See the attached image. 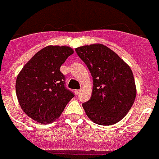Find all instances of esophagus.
Here are the masks:
<instances>
[{
	"label": "esophagus",
	"mask_w": 159,
	"mask_h": 159,
	"mask_svg": "<svg viewBox=\"0 0 159 159\" xmlns=\"http://www.w3.org/2000/svg\"><path fill=\"white\" fill-rule=\"evenodd\" d=\"M74 92H75V94H76V95H78V94L80 92V90H75V91H74Z\"/></svg>",
	"instance_id": "34e87169"
}]
</instances>
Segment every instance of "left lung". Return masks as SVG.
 Returning <instances> with one entry per match:
<instances>
[{"instance_id":"obj_1","label":"left lung","mask_w":159,"mask_h":159,"mask_svg":"<svg viewBox=\"0 0 159 159\" xmlns=\"http://www.w3.org/2000/svg\"><path fill=\"white\" fill-rule=\"evenodd\" d=\"M93 80L91 98L82 106L90 120L98 125L116 124L130 110L136 98L134 74L116 53L101 43L75 49Z\"/></svg>"}]
</instances>
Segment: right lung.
I'll return each mask as SVG.
<instances>
[{
	"instance_id": "right-lung-1",
	"label": "right lung",
	"mask_w": 159,
	"mask_h": 159,
	"mask_svg": "<svg viewBox=\"0 0 159 159\" xmlns=\"http://www.w3.org/2000/svg\"><path fill=\"white\" fill-rule=\"evenodd\" d=\"M74 49L69 46L49 45L25 64L16 79V95L29 117L48 124L60 117L74 94L65 88L60 67Z\"/></svg>"
}]
</instances>
